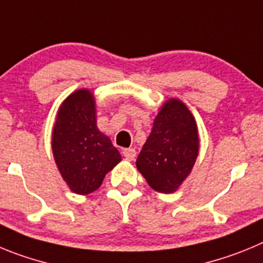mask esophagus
Returning a JSON list of instances; mask_svg holds the SVG:
<instances>
[{"instance_id": "1", "label": "esophagus", "mask_w": 263, "mask_h": 263, "mask_svg": "<svg viewBox=\"0 0 263 263\" xmlns=\"http://www.w3.org/2000/svg\"><path fill=\"white\" fill-rule=\"evenodd\" d=\"M123 156L126 157V160L132 161V160H135V157H136V151H135L134 148L123 149Z\"/></svg>"}]
</instances>
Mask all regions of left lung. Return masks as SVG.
<instances>
[{"mask_svg": "<svg viewBox=\"0 0 263 263\" xmlns=\"http://www.w3.org/2000/svg\"><path fill=\"white\" fill-rule=\"evenodd\" d=\"M199 153L195 118L177 98L167 99L153 120V128L137 156V170L153 190L172 194L189 177Z\"/></svg>", "mask_w": 263, "mask_h": 263, "instance_id": "left-lung-1", "label": "left lung"}]
</instances>
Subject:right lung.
I'll list each match as a JSON object with an SVG mask.
<instances>
[{
	"label": "right lung",
	"instance_id": "1",
	"mask_svg": "<svg viewBox=\"0 0 263 263\" xmlns=\"http://www.w3.org/2000/svg\"><path fill=\"white\" fill-rule=\"evenodd\" d=\"M52 152L61 177L76 194L87 195L122 161L110 137L97 127L96 98L87 89L73 91L59 107Z\"/></svg>",
	"mask_w": 263,
	"mask_h": 263
}]
</instances>
